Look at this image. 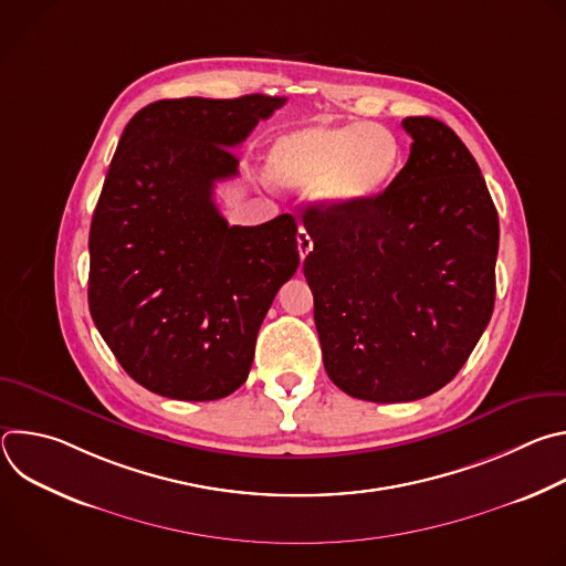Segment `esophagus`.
<instances>
[{
	"mask_svg": "<svg viewBox=\"0 0 566 566\" xmlns=\"http://www.w3.org/2000/svg\"><path fill=\"white\" fill-rule=\"evenodd\" d=\"M297 251H300V258L304 260L308 253H311V249H313V239H311V234H308V230L304 228V226H300L297 228Z\"/></svg>",
	"mask_w": 566,
	"mask_h": 566,
	"instance_id": "1",
	"label": "esophagus"
}]
</instances>
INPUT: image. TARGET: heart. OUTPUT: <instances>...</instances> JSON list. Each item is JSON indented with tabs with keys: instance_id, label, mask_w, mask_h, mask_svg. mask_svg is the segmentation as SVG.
Returning a JSON list of instances; mask_svg holds the SVG:
<instances>
[{
	"instance_id": "1",
	"label": "heart",
	"mask_w": 566,
	"mask_h": 566,
	"mask_svg": "<svg viewBox=\"0 0 566 566\" xmlns=\"http://www.w3.org/2000/svg\"><path fill=\"white\" fill-rule=\"evenodd\" d=\"M402 147L394 132L369 123L311 125L280 136L266 175L282 188H311L329 210H349L382 195L398 177Z\"/></svg>"
}]
</instances>
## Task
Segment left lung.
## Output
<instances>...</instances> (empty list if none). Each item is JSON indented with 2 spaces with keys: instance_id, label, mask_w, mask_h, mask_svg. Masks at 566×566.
Segmentation results:
<instances>
[{
  "instance_id": "left-lung-1",
  "label": "left lung",
  "mask_w": 566,
  "mask_h": 566,
  "mask_svg": "<svg viewBox=\"0 0 566 566\" xmlns=\"http://www.w3.org/2000/svg\"><path fill=\"white\" fill-rule=\"evenodd\" d=\"M406 168L365 206H313L304 277L329 378L406 402L463 367L495 306L500 219L476 160L441 120L410 116Z\"/></svg>"
}]
</instances>
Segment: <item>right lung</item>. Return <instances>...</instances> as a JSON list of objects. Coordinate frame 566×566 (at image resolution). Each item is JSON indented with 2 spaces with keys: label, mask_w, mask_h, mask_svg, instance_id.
<instances>
[{
  "label": "right lung",
  "mask_w": 566,
  "mask_h": 566,
  "mask_svg": "<svg viewBox=\"0 0 566 566\" xmlns=\"http://www.w3.org/2000/svg\"><path fill=\"white\" fill-rule=\"evenodd\" d=\"M286 98H175L125 127L90 230V311L120 367L177 400H217L249 378L262 319L293 277L297 223L228 226L214 184Z\"/></svg>",
  "instance_id": "add662e5"
}]
</instances>
